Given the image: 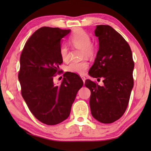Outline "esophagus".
<instances>
[{"instance_id":"obj_1","label":"esophagus","mask_w":151,"mask_h":151,"mask_svg":"<svg viewBox=\"0 0 151 151\" xmlns=\"http://www.w3.org/2000/svg\"><path fill=\"white\" fill-rule=\"evenodd\" d=\"M81 78H82V81L84 82V83L85 82V81H86V78H85V76H81Z\"/></svg>"}]
</instances>
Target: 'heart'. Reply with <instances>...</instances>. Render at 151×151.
Returning a JSON list of instances; mask_svg holds the SVG:
<instances>
[{
	"label": "heart",
	"mask_w": 151,
	"mask_h": 151,
	"mask_svg": "<svg viewBox=\"0 0 151 151\" xmlns=\"http://www.w3.org/2000/svg\"><path fill=\"white\" fill-rule=\"evenodd\" d=\"M69 41L74 47L82 49L83 57H91L93 55L95 49L91 44V40L89 34L82 28H78L71 34ZM60 56L63 61L69 59V49L65 44H62L60 47ZM89 64L86 61L81 62H73L70 63L66 67L68 72L83 75L88 68Z\"/></svg>",
	"instance_id": "heart-1"
}]
</instances>
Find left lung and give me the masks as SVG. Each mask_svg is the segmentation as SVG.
Instances as JSON below:
<instances>
[{
  "label": "left lung",
  "mask_w": 151,
  "mask_h": 151,
  "mask_svg": "<svg viewBox=\"0 0 151 151\" xmlns=\"http://www.w3.org/2000/svg\"><path fill=\"white\" fill-rule=\"evenodd\" d=\"M99 48L89 75L103 78L101 86L90 80L85 86L90 89L92 116L102 123H111L122 117L129 104L134 86V62L129 45L108 25H97L95 30Z\"/></svg>",
  "instance_id": "8db88e82"
}]
</instances>
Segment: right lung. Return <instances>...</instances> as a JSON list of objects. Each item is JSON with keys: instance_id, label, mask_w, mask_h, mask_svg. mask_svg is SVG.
I'll use <instances>...</instances> for the list:
<instances>
[{"instance_id": "1", "label": "right lung", "mask_w": 151, "mask_h": 151, "mask_svg": "<svg viewBox=\"0 0 151 151\" xmlns=\"http://www.w3.org/2000/svg\"><path fill=\"white\" fill-rule=\"evenodd\" d=\"M70 32L59 28H39L25 43L20 57L18 78L21 95L34 117L47 125L59 124L67 119L84 84L73 73H65L59 86L53 82L63 62L61 40Z\"/></svg>"}]
</instances>
